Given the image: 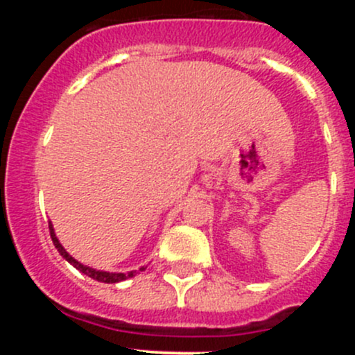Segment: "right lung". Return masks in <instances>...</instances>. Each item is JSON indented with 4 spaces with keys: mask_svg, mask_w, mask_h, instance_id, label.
Listing matches in <instances>:
<instances>
[{
    "mask_svg": "<svg viewBox=\"0 0 355 355\" xmlns=\"http://www.w3.org/2000/svg\"><path fill=\"white\" fill-rule=\"evenodd\" d=\"M49 235H51L53 244H55L56 249H58V252L65 257L68 263L73 264L78 271H82V273L87 275V277L94 278V280L103 282V284H118V282H123V280H127V278H132L135 275V271H130V273H108V271H99V270H92V268H89V266H84V264H80L78 261H75L73 257H71L70 254L63 249V245L60 244L58 239H56L51 223H49ZM141 270H144V268H141Z\"/></svg>",
    "mask_w": 355,
    "mask_h": 355,
    "instance_id": "obj_1",
    "label": "right lung"
}]
</instances>
